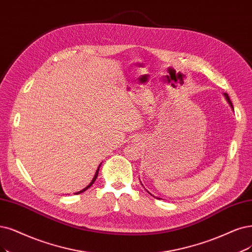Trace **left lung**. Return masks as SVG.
I'll return each instance as SVG.
<instances>
[{
	"label": "left lung",
	"instance_id": "obj_1",
	"mask_svg": "<svg viewBox=\"0 0 252 252\" xmlns=\"http://www.w3.org/2000/svg\"><path fill=\"white\" fill-rule=\"evenodd\" d=\"M224 95H225V97H226L227 101L229 102V105L231 106V108H232V109H234V107H232V104H231V101H230V99H229V96H228V94H227V93H224Z\"/></svg>",
	"mask_w": 252,
	"mask_h": 252
}]
</instances>
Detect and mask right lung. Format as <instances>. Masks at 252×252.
I'll use <instances>...</instances> for the list:
<instances>
[{
    "label": "right lung",
    "instance_id": "1",
    "mask_svg": "<svg viewBox=\"0 0 252 252\" xmlns=\"http://www.w3.org/2000/svg\"><path fill=\"white\" fill-rule=\"evenodd\" d=\"M99 167H100V165H99V166H98V168H97V169H96V172H95V174H94V178H93V180H92V181H91V183H90V184H89V185H88V186H87V187H86V188H85V189H83V190H82V191H79V192H77V193H76V194H80V193H82V192H84V191H86V190H87V189H88V188H90V187H91V186H92V184H93V183H94V182H95V180H96V178H97V175H98V170H99Z\"/></svg>",
    "mask_w": 252,
    "mask_h": 252
}]
</instances>
